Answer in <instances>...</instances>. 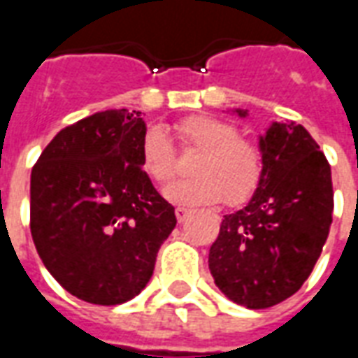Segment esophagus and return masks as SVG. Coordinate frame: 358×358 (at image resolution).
<instances>
[{
    "instance_id": "1",
    "label": "esophagus",
    "mask_w": 358,
    "mask_h": 358,
    "mask_svg": "<svg viewBox=\"0 0 358 358\" xmlns=\"http://www.w3.org/2000/svg\"><path fill=\"white\" fill-rule=\"evenodd\" d=\"M189 213H192V210H189V209L178 207V209H176V218H178V222H184V220H186V218L189 217Z\"/></svg>"
}]
</instances>
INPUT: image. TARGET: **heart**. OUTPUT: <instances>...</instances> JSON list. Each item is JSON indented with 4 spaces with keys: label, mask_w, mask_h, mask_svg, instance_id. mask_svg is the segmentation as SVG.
<instances>
[{
    "label": "heart",
    "mask_w": 358,
    "mask_h": 358,
    "mask_svg": "<svg viewBox=\"0 0 358 358\" xmlns=\"http://www.w3.org/2000/svg\"><path fill=\"white\" fill-rule=\"evenodd\" d=\"M180 149L197 151L189 164L192 178L174 182L164 189L166 199L178 205L228 207L248 203L261 186L264 174L263 151L255 141L241 138L240 130L215 117H187L176 124ZM141 169L157 184L176 174V151L161 128H149L141 138Z\"/></svg>",
    "instance_id": "obj_1"
}]
</instances>
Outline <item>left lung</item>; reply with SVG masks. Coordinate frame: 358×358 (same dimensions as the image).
<instances>
[{
    "label": "left lung",
    "instance_id": "obj_1",
    "mask_svg": "<svg viewBox=\"0 0 358 358\" xmlns=\"http://www.w3.org/2000/svg\"><path fill=\"white\" fill-rule=\"evenodd\" d=\"M261 151V186L248 207L222 218L209 251L218 289L248 308L274 307L299 292L322 253L334 213L330 163L303 126L274 122Z\"/></svg>",
    "mask_w": 358,
    "mask_h": 358
}]
</instances>
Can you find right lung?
Listing matches in <instances>:
<instances>
[{"label": "right lung", "instance_id": "add662e5", "mask_svg": "<svg viewBox=\"0 0 358 358\" xmlns=\"http://www.w3.org/2000/svg\"><path fill=\"white\" fill-rule=\"evenodd\" d=\"M140 110H103L66 126L30 178V232L50 274L74 297L120 305L145 287L174 207L141 169Z\"/></svg>", "mask_w": 358, "mask_h": 358}]
</instances>
